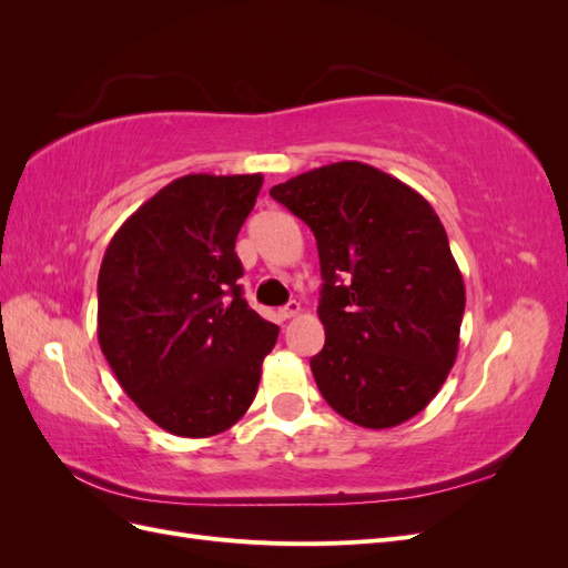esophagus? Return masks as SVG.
Returning <instances> with one entry per match:
<instances>
[{"label":"esophagus","mask_w":568,"mask_h":568,"mask_svg":"<svg viewBox=\"0 0 568 568\" xmlns=\"http://www.w3.org/2000/svg\"><path fill=\"white\" fill-rule=\"evenodd\" d=\"M301 313V303L298 301H288L282 311H280V315L284 317V320H291V317H296Z\"/></svg>","instance_id":"34e87169"}]
</instances>
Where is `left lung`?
<instances>
[{
  "label": "left lung",
  "mask_w": 568,
  "mask_h": 568,
  "mask_svg": "<svg viewBox=\"0 0 568 568\" xmlns=\"http://www.w3.org/2000/svg\"><path fill=\"white\" fill-rule=\"evenodd\" d=\"M270 196L317 239L326 338L311 369L324 400L365 428L419 415L455 365L467 301L432 203L359 161L307 170Z\"/></svg>",
  "instance_id": "1"
}]
</instances>
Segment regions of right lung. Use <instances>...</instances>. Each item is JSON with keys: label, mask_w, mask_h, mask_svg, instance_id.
Returning <instances> with one entry per match:
<instances>
[{"label": "right lung", "mask_w": 568, "mask_h": 568, "mask_svg": "<svg viewBox=\"0 0 568 568\" xmlns=\"http://www.w3.org/2000/svg\"><path fill=\"white\" fill-rule=\"evenodd\" d=\"M263 175H184L113 234L99 270V346L144 415L182 438L251 407L280 326L242 296L236 234Z\"/></svg>", "instance_id": "1"}]
</instances>
